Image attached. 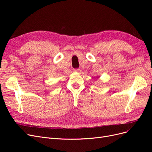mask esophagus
Segmentation results:
<instances>
[{"instance_id":"esophagus-1","label":"esophagus","mask_w":152,"mask_h":152,"mask_svg":"<svg viewBox=\"0 0 152 152\" xmlns=\"http://www.w3.org/2000/svg\"><path fill=\"white\" fill-rule=\"evenodd\" d=\"M79 70H80V69H79V68H75V69H73V71H75V72H78V71H79Z\"/></svg>"}]
</instances>
